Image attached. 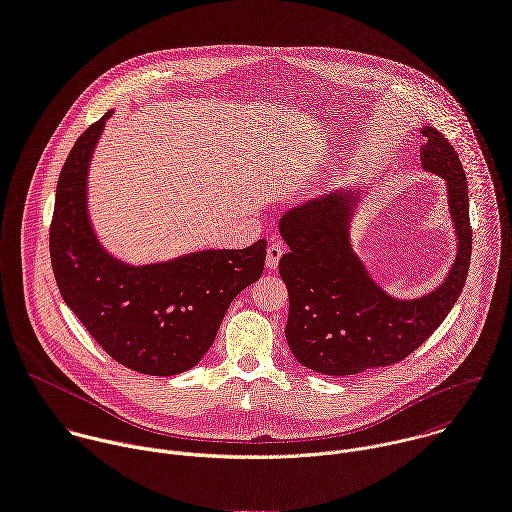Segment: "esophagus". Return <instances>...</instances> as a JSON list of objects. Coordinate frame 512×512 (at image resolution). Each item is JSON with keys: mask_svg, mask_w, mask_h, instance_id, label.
I'll return each instance as SVG.
<instances>
[{"mask_svg": "<svg viewBox=\"0 0 512 512\" xmlns=\"http://www.w3.org/2000/svg\"><path fill=\"white\" fill-rule=\"evenodd\" d=\"M283 245L281 243H271L269 247H267V259H265V263H267V267L269 269H277V265H279V259H281V255H283Z\"/></svg>", "mask_w": 512, "mask_h": 512, "instance_id": "1", "label": "esophagus"}]
</instances>
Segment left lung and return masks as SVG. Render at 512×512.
<instances>
[{"label": "left lung", "instance_id": "left-lung-1", "mask_svg": "<svg viewBox=\"0 0 512 512\" xmlns=\"http://www.w3.org/2000/svg\"><path fill=\"white\" fill-rule=\"evenodd\" d=\"M420 132L426 136L422 166L446 183L458 241L446 279L430 293L392 297L354 251L350 231L362 187L305 201L279 219L289 247L279 261L289 293L285 337L295 360L313 372L356 376L404 360L426 342L462 293L472 251L466 175L458 152L436 128L424 126Z\"/></svg>", "mask_w": 512, "mask_h": 512}]
</instances>
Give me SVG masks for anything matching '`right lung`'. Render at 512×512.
<instances>
[{
  "instance_id": "obj_1",
  "label": "right lung",
  "mask_w": 512,
  "mask_h": 512,
  "mask_svg": "<svg viewBox=\"0 0 512 512\" xmlns=\"http://www.w3.org/2000/svg\"><path fill=\"white\" fill-rule=\"evenodd\" d=\"M108 110L72 146L56 187L50 257L58 289L118 364L177 376L213 346L231 301L263 273L267 241L130 265L104 249L88 215V170Z\"/></svg>"
}]
</instances>
